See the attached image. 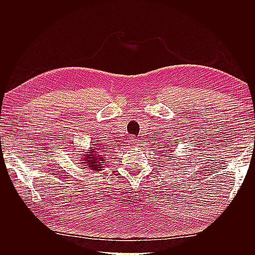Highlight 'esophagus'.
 Instances as JSON below:
<instances>
[{"label": "esophagus", "mask_w": 255, "mask_h": 255, "mask_svg": "<svg viewBox=\"0 0 255 255\" xmlns=\"http://www.w3.org/2000/svg\"><path fill=\"white\" fill-rule=\"evenodd\" d=\"M128 141V143H129L130 145H136V144L139 143V140H138L137 138H135V137H129Z\"/></svg>", "instance_id": "1"}]
</instances>
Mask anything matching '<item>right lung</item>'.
Listing matches in <instances>:
<instances>
[{
    "instance_id": "1",
    "label": "right lung",
    "mask_w": 255,
    "mask_h": 255,
    "mask_svg": "<svg viewBox=\"0 0 255 255\" xmlns=\"http://www.w3.org/2000/svg\"><path fill=\"white\" fill-rule=\"evenodd\" d=\"M94 145L89 152H86V154H84V157H82V164L84 166H87L88 169H91L94 171H100L102 170V166L103 164V156L101 155V151H100L99 148H97L96 144H91Z\"/></svg>"
}]
</instances>
